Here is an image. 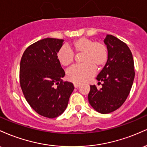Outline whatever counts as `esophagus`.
Here are the masks:
<instances>
[{
  "instance_id": "34e87169",
  "label": "esophagus",
  "mask_w": 147,
  "mask_h": 147,
  "mask_svg": "<svg viewBox=\"0 0 147 147\" xmlns=\"http://www.w3.org/2000/svg\"><path fill=\"white\" fill-rule=\"evenodd\" d=\"M74 86L75 88H78L79 86V84H74Z\"/></svg>"
}]
</instances>
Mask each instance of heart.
<instances>
[{"label": "heart", "instance_id": "1", "mask_svg": "<svg viewBox=\"0 0 147 147\" xmlns=\"http://www.w3.org/2000/svg\"><path fill=\"white\" fill-rule=\"evenodd\" d=\"M69 49L62 47L57 54L58 61L64 67L70 66L75 60V55H81L82 64L73 66L67 72V78L75 84L87 82L95 73V70L102 68L109 59V51L104 43L82 37L69 45Z\"/></svg>", "mask_w": 147, "mask_h": 147}]
</instances>
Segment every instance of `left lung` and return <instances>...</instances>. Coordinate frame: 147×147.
<instances>
[{
	"label": "left lung",
	"instance_id": "8db88e82",
	"mask_svg": "<svg viewBox=\"0 0 147 147\" xmlns=\"http://www.w3.org/2000/svg\"><path fill=\"white\" fill-rule=\"evenodd\" d=\"M109 51V59L97 75L102 87L90 86L88 102L97 112L110 113L119 109L129 95L135 77L134 61L128 45L113 35L104 39Z\"/></svg>",
	"mask_w": 147,
	"mask_h": 147
}]
</instances>
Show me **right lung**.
Instances as JSON below:
<instances>
[{"mask_svg":"<svg viewBox=\"0 0 147 147\" xmlns=\"http://www.w3.org/2000/svg\"><path fill=\"white\" fill-rule=\"evenodd\" d=\"M63 40L46 38L25 50L20 63V84L26 101L38 114L55 118L64 112L74 90L63 82L65 72L57 58Z\"/></svg>","mask_w":147,"mask_h":147,"instance_id":"add662e5","label":"right lung"}]
</instances>
